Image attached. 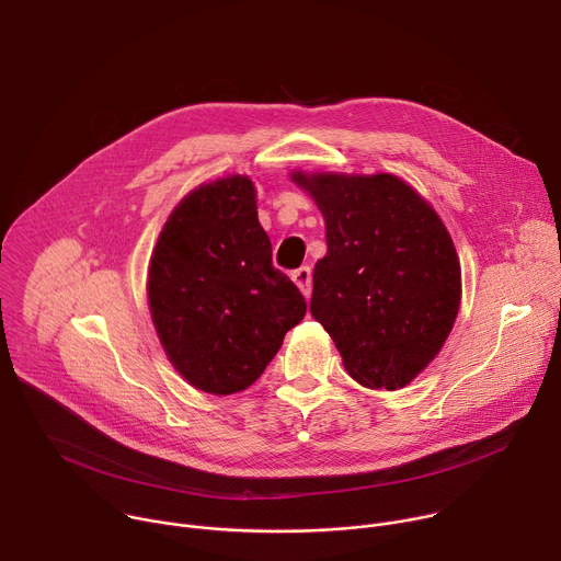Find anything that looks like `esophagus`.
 I'll use <instances>...</instances> for the list:
<instances>
[{"label": "esophagus", "mask_w": 561, "mask_h": 561, "mask_svg": "<svg viewBox=\"0 0 561 561\" xmlns=\"http://www.w3.org/2000/svg\"><path fill=\"white\" fill-rule=\"evenodd\" d=\"M293 282L297 284V288L304 293V297L310 295V288H312V271L310 266H301L293 273Z\"/></svg>", "instance_id": "obj_1"}]
</instances>
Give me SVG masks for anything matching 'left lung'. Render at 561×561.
Instances as JSON below:
<instances>
[{
    "mask_svg": "<svg viewBox=\"0 0 561 561\" xmlns=\"http://www.w3.org/2000/svg\"><path fill=\"white\" fill-rule=\"evenodd\" d=\"M327 221L310 312L366 388L411 383L442 351L459 310L461 271L433 210L394 175L301 173Z\"/></svg>",
    "mask_w": 561,
    "mask_h": 561,
    "instance_id": "obj_1",
    "label": "left lung"
}]
</instances>
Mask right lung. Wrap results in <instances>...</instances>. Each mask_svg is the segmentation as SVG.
Instances as JSON below:
<instances>
[{"label":"right lung","mask_w":561,"mask_h":561,"mask_svg":"<svg viewBox=\"0 0 561 561\" xmlns=\"http://www.w3.org/2000/svg\"><path fill=\"white\" fill-rule=\"evenodd\" d=\"M148 306L188 383L232 394L257 381L304 319L306 299L273 266L247 175L202 184L178 204L152 249Z\"/></svg>","instance_id":"add662e5"}]
</instances>
